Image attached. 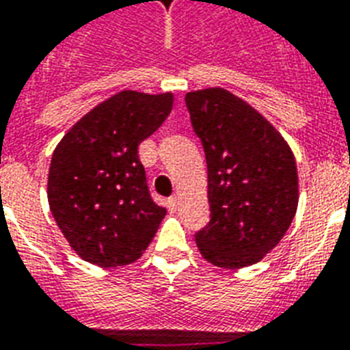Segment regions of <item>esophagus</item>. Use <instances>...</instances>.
Masks as SVG:
<instances>
[{
  "label": "esophagus",
  "instance_id": "1",
  "mask_svg": "<svg viewBox=\"0 0 350 350\" xmlns=\"http://www.w3.org/2000/svg\"><path fill=\"white\" fill-rule=\"evenodd\" d=\"M167 204H169L170 211L178 209V196H170V198L167 200Z\"/></svg>",
  "mask_w": 350,
  "mask_h": 350
}]
</instances>
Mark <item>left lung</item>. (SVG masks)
<instances>
[{
	"label": "left lung",
	"instance_id": "left-lung-1",
	"mask_svg": "<svg viewBox=\"0 0 350 350\" xmlns=\"http://www.w3.org/2000/svg\"><path fill=\"white\" fill-rule=\"evenodd\" d=\"M207 163L209 224L200 253L220 268L258 262L279 244L297 209V169L281 133L222 88L185 95Z\"/></svg>",
	"mask_w": 350,
	"mask_h": 350
}]
</instances>
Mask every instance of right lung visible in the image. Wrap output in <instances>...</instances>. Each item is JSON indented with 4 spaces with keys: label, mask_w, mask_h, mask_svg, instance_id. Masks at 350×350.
I'll return each instance as SVG.
<instances>
[{
    "label": "right lung",
    "mask_w": 350,
    "mask_h": 350,
    "mask_svg": "<svg viewBox=\"0 0 350 350\" xmlns=\"http://www.w3.org/2000/svg\"><path fill=\"white\" fill-rule=\"evenodd\" d=\"M172 95L121 92L98 104L53 152L47 198L69 246L103 268L143 255L167 215L152 200L139 145L163 124Z\"/></svg>",
    "instance_id": "obj_1"
}]
</instances>
